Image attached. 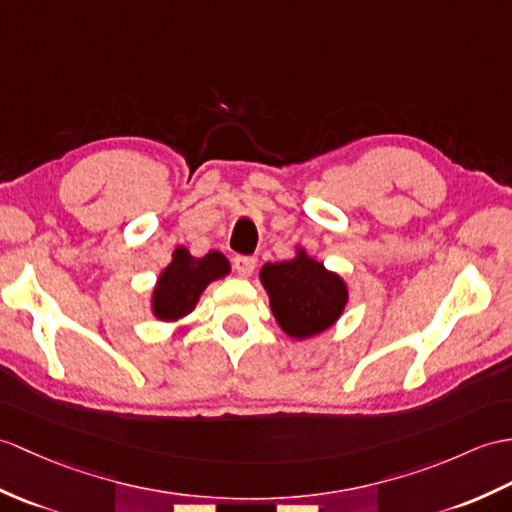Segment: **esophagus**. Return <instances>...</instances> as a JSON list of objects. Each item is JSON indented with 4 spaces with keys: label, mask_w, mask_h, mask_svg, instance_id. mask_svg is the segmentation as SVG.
<instances>
[{
    "label": "esophagus",
    "mask_w": 512,
    "mask_h": 512,
    "mask_svg": "<svg viewBox=\"0 0 512 512\" xmlns=\"http://www.w3.org/2000/svg\"><path fill=\"white\" fill-rule=\"evenodd\" d=\"M233 266L237 270V275L248 279L255 272V268H257V259L255 257H246V255H237L233 259Z\"/></svg>",
    "instance_id": "esophagus-1"
}]
</instances>
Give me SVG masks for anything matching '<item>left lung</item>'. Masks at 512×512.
<instances>
[{
    "label": "left lung",
    "mask_w": 512,
    "mask_h": 512,
    "mask_svg": "<svg viewBox=\"0 0 512 512\" xmlns=\"http://www.w3.org/2000/svg\"><path fill=\"white\" fill-rule=\"evenodd\" d=\"M279 329L292 340H307L338 323L349 303V285L299 244L292 259L259 270Z\"/></svg>",
    "instance_id": "8db88e82"
}]
</instances>
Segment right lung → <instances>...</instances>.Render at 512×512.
Wrapping results in <instances>:
<instances>
[{
    "label": "right lung",
    "mask_w": 512,
    "mask_h": 512,
    "mask_svg": "<svg viewBox=\"0 0 512 512\" xmlns=\"http://www.w3.org/2000/svg\"><path fill=\"white\" fill-rule=\"evenodd\" d=\"M231 272V261L220 251L194 257L187 246H176L170 264L165 266L150 292V312L161 323H181L196 310L202 292L213 281Z\"/></svg>",
    "instance_id": "add662e5"
}]
</instances>
